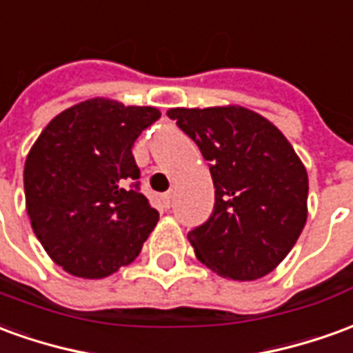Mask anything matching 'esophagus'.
<instances>
[{
	"instance_id": "1",
	"label": "esophagus",
	"mask_w": 353,
	"mask_h": 353,
	"mask_svg": "<svg viewBox=\"0 0 353 353\" xmlns=\"http://www.w3.org/2000/svg\"><path fill=\"white\" fill-rule=\"evenodd\" d=\"M161 203H163L165 209H169L172 205V192H167V194H163L161 196Z\"/></svg>"
}]
</instances>
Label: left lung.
<instances>
[{
	"label": "left lung",
	"instance_id": "obj_1",
	"mask_svg": "<svg viewBox=\"0 0 353 353\" xmlns=\"http://www.w3.org/2000/svg\"><path fill=\"white\" fill-rule=\"evenodd\" d=\"M167 116L209 161L214 209L188 232L197 261L219 276L254 281L289 254L308 219V172L291 142L243 106L171 108Z\"/></svg>",
	"mask_w": 353,
	"mask_h": 353
}]
</instances>
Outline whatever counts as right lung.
<instances>
[{"mask_svg": "<svg viewBox=\"0 0 353 353\" xmlns=\"http://www.w3.org/2000/svg\"><path fill=\"white\" fill-rule=\"evenodd\" d=\"M161 112L89 99L47 123L24 163L32 230L64 272L102 279L131 264L159 212L141 194L132 144Z\"/></svg>", "mask_w": 353, "mask_h": 353, "instance_id": "obj_1", "label": "right lung"}]
</instances>
